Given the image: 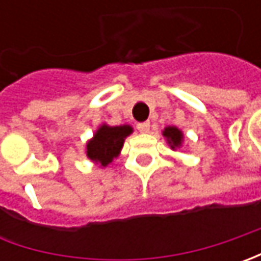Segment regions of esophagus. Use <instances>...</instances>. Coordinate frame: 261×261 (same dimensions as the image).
<instances>
[{"label": "esophagus", "instance_id": "obj_1", "mask_svg": "<svg viewBox=\"0 0 261 261\" xmlns=\"http://www.w3.org/2000/svg\"><path fill=\"white\" fill-rule=\"evenodd\" d=\"M136 127H138V130H139V132L146 134V132L149 130V122H141V123H138V125H136Z\"/></svg>", "mask_w": 261, "mask_h": 261}]
</instances>
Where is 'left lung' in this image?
I'll return each mask as SVG.
<instances>
[{
	"label": "left lung",
	"instance_id": "obj_1",
	"mask_svg": "<svg viewBox=\"0 0 261 261\" xmlns=\"http://www.w3.org/2000/svg\"><path fill=\"white\" fill-rule=\"evenodd\" d=\"M163 135L166 136L167 141H168V144L170 146L174 149V148H178V146L181 145V141H183V134L174 127V126H168L164 129V132H163Z\"/></svg>",
	"mask_w": 261,
	"mask_h": 261
}]
</instances>
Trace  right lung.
Here are the masks:
<instances>
[{"label": "right lung", "instance_id": "right-lung-1", "mask_svg": "<svg viewBox=\"0 0 261 261\" xmlns=\"http://www.w3.org/2000/svg\"><path fill=\"white\" fill-rule=\"evenodd\" d=\"M132 134V127L123 126H106L103 125L94 138L87 144V156L95 163H100L106 167L119 155L125 138Z\"/></svg>", "mask_w": 261, "mask_h": 261}]
</instances>
